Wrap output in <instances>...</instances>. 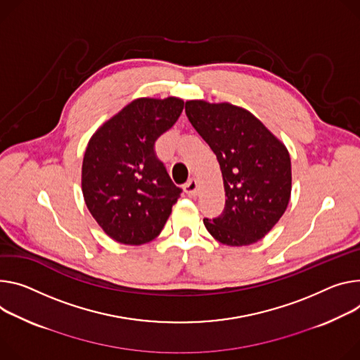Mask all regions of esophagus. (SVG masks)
I'll return each mask as SVG.
<instances>
[{
	"mask_svg": "<svg viewBox=\"0 0 360 360\" xmlns=\"http://www.w3.org/2000/svg\"><path fill=\"white\" fill-rule=\"evenodd\" d=\"M184 189H185V192L188 193V195H197V191H198V181L197 179H189L186 184H185V186H184Z\"/></svg>",
	"mask_w": 360,
	"mask_h": 360,
	"instance_id": "1",
	"label": "esophagus"
}]
</instances>
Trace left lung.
Listing matches in <instances>:
<instances>
[{"label": "left lung", "mask_w": 360, "mask_h": 360, "mask_svg": "<svg viewBox=\"0 0 360 360\" xmlns=\"http://www.w3.org/2000/svg\"><path fill=\"white\" fill-rule=\"evenodd\" d=\"M185 113L217 155L225 189V208L204 219L219 243H257L278 222L291 193V160L284 143L251 112L231 103L188 101Z\"/></svg>", "instance_id": "left-lung-1"}]
</instances>
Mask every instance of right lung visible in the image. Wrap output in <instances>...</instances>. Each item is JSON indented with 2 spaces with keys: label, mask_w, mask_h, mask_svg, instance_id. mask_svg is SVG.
I'll return each mask as SVG.
<instances>
[{
  "label": "right lung",
  "mask_w": 360,
  "mask_h": 360,
  "mask_svg": "<svg viewBox=\"0 0 360 360\" xmlns=\"http://www.w3.org/2000/svg\"><path fill=\"white\" fill-rule=\"evenodd\" d=\"M184 109L179 97H141L90 138L82 165L87 210L115 241L142 245L156 238L182 192L155 155L156 139Z\"/></svg>",
  "instance_id": "add662e5"
}]
</instances>
